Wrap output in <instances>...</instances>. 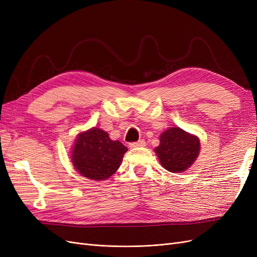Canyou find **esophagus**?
<instances>
[{"label": "esophagus", "instance_id": "34e87169", "mask_svg": "<svg viewBox=\"0 0 257 257\" xmlns=\"http://www.w3.org/2000/svg\"><path fill=\"white\" fill-rule=\"evenodd\" d=\"M146 146V142L144 141V139H139L138 142H135V143H132L130 144V147L131 148H137V147H145Z\"/></svg>", "mask_w": 257, "mask_h": 257}]
</instances>
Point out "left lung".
<instances>
[{
    "label": "left lung",
    "mask_w": 257,
    "mask_h": 257,
    "mask_svg": "<svg viewBox=\"0 0 257 257\" xmlns=\"http://www.w3.org/2000/svg\"><path fill=\"white\" fill-rule=\"evenodd\" d=\"M200 149L199 139L179 127H172L161 135L155 148L162 166L170 173H181L195 162Z\"/></svg>",
    "instance_id": "left-lung-1"
}]
</instances>
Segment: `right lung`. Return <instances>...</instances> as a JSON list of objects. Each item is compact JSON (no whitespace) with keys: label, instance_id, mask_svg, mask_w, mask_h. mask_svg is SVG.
I'll list each match as a JSON object with an SVG mask.
<instances>
[{"label":"right lung","instance_id":"1","mask_svg":"<svg viewBox=\"0 0 257 257\" xmlns=\"http://www.w3.org/2000/svg\"><path fill=\"white\" fill-rule=\"evenodd\" d=\"M126 151L127 148L122 143L111 141L106 132L93 127L77 137L72 162L80 175L99 181L118 170Z\"/></svg>","mask_w":257,"mask_h":257}]
</instances>
